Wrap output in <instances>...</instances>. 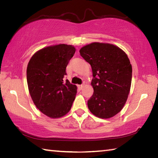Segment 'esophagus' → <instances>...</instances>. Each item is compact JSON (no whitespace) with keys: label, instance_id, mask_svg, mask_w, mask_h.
Returning <instances> with one entry per match:
<instances>
[{"label":"esophagus","instance_id":"1","mask_svg":"<svg viewBox=\"0 0 158 158\" xmlns=\"http://www.w3.org/2000/svg\"><path fill=\"white\" fill-rule=\"evenodd\" d=\"M83 87H84V85H83L82 84L81 85H78V89L79 90H81L83 89Z\"/></svg>","mask_w":158,"mask_h":158}]
</instances>
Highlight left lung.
I'll list each match as a JSON object with an SVG mask.
<instances>
[{
	"label": "left lung",
	"mask_w": 158,
	"mask_h": 158,
	"mask_svg": "<svg viewBox=\"0 0 158 158\" xmlns=\"http://www.w3.org/2000/svg\"><path fill=\"white\" fill-rule=\"evenodd\" d=\"M91 65L94 90L88 107L100 118H109L126 102L132 82V65L123 51L111 44L93 42L79 51Z\"/></svg>",
	"instance_id": "obj_1"
}]
</instances>
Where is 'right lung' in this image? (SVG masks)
<instances>
[{"label": "right lung", "instance_id": "add662e5", "mask_svg": "<svg viewBox=\"0 0 158 158\" xmlns=\"http://www.w3.org/2000/svg\"><path fill=\"white\" fill-rule=\"evenodd\" d=\"M75 51L64 44L48 47L35 53L28 64L26 77L32 100L40 111L52 118L68 114L75 99L77 86L63 79Z\"/></svg>", "mask_w": 158, "mask_h": 158}]
</instances>
